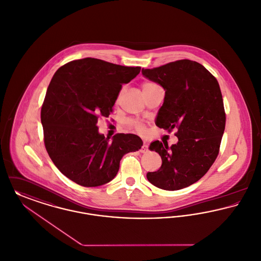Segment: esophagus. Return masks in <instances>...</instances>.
Listing matches in <instances>:
<instances>
[{
    "label": "esophagus",
    "instance_id": "obj_1",
    "mask_svg": "<svg viewBox=\"0 0 261 261\" xmlns=\"http://www.w3.org/2000/svg\"><path fill=\"white\" fill-rule=\"evenodd\" d=\"M147 151H148V145H147L146 143H144L143 146H142V148H141V152H142V153H146Z\"/></svg>",
    "mask_w": 261,
    "mask_h": 261
}]
</instances>
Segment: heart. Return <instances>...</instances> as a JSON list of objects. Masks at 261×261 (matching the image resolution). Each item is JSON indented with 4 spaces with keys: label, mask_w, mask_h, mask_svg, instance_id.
<instances>
[{
    "label": "heart",
    "mask_w": 261,
    "mask_h": 261,
    "mask_svg": "<svg viewBox=\"0 0 261 261\" xmlns=\"http://www.w3.org/2000/svg\"><path fill=\"white\" fill-rule=\"evenodd\" d=\"M153 86H155V85L153 84V83H145V84H143V90H146V89L151 88V87H153ZM135 126H136V128H137V130H139V131H141V132L144 131V127L140 123H136Z\"/></svg>",
    "instance_id": "b5f03b06"
}]
</instances>
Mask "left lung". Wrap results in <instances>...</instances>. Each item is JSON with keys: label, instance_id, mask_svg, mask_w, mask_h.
Segmentation results:
<instances>
[{"label": "left lung", "instance_id": "8db88e82", "mask_svg": "<svg viewBox=\"0 0 261 261\" xmlns=\"http://www.w3.org/2000/svg\"><path fill=\"white\" fill-rule=\"evenodd\" d=\"M142 74L166 92L155 125L169 131L176 127L178 138L170 147L158 140L151 143L163 163L147 178L165 190L182 189L198 181L219 153L226 124L219 83L204 66L186 59L142 69Z\"/></svg>", "mask_w": 261, "mask_h": 261}]
</instances>
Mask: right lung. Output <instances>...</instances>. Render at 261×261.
<instances>
[{
    "label": "right lung",
    "instance_id": "right-lung-1",
    "mask_svg": "<svg viewBox=\"0 0 261 261\" xmlns=\"http://www.w3.org/2000/svg\"><path fill=\"white\" fill-rule=\"evenodd\" d=\"M140 70L84 58L54 74L41 108L44 143L56 168L72 181L86 187L108 184L123 155L143 146L137 135L119 133L110 140L97 127L98 117L112 111L122 85Z\"/></svg>",
    "mask_w": 261,
    "mask_h": 261
}]
</instances>
